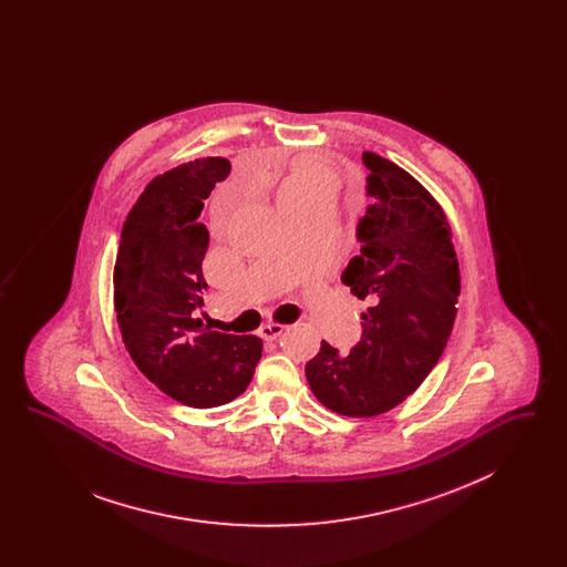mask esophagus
I'll use <instances>...</instances> for the list:
<instances>
[{
    "label": "esophagus",
    "mask_w": 567,
    "mask_h": 567,
    "mask_svg": "<svg viewBox=\"0 0 567 567\" xmlns=\"http://www.w3.org/2000/svg\"><path fill=\"white\" fill-rule=\"evenodd\" d=\"M282 331H285V324L268 323L264 324V327L259 329V336H261L264 340H276V338H278Z\"/></svg>",
    "instance_id": "esophagus-1"
}]
</instances>
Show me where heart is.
Here are the masks:
<instances>
[{
    "label": "heart",
    "instance_id": "obj_1",
    "mask_svg": "<svg viewBox=\"0 0 567 567\" xmlns=\"http://www.w3.org/2000/svg\"><path fill=\"white\" fill-rule=\"evenodd\" d=\"M340 187L336 172L327 163L317 157L297 159L280 185L278 202H303L315 197H333Z\"/></svg>",
    "mask_w": 567,
    "mask_h": 567
}]
</instances>
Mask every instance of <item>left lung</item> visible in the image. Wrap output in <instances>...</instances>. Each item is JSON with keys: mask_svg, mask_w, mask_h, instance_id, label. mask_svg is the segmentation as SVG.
Segmentation results:
<instances>
[{"mask_svg": "<svg viewBox=\"0 0 567 567\" xmlns=\"http://www.w3.org/2000/svg\"><path fill=\"white\" fill-rule=\"evenodd\" d=\"M370 206L359 220L361 252L342 282L370 306L347 357L321 342L306 363L315 398L342 416L393 410L432 372L451 338L461 276L442 206L400 165L365 151Z\"/></svg>", "mask_w": 567, "mask_h": 567, "instance_id": "8db88e82", "label": "left lung"}]
</instances>
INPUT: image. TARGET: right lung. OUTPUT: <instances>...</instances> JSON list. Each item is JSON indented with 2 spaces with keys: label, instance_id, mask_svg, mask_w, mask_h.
I'll use <instances>...</instances> for the list:
<instances>
[{
  "label": "right lung",
  "instance_id": "right-lung-1",
  "mask_svg": "<svg viewBox=\"0 0 567 567\" xmlns=\"http://www.w3.org/2000/svg\"><path fill=\"white\" fill-rule=\"evenodd\" d=\"M225 157H202L155 176L125 218L114 264V310L137 370L165 395L215 408L243 395L261 359L257 336L204 329L210 243L204 199L229 176Z\"/></svg>",
  "mask_w": 567,
  "mask_h": 567
}]
</instances>
